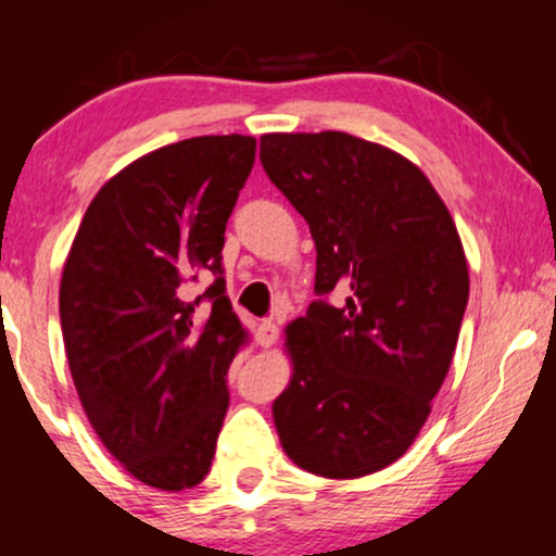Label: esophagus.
Wrapping results in <instances>:
<instances>
[{"instance_id":"1","label":"esophagus","mask_w":556,"mask_h":556,"mask_svg":"<svg viewBox=\"0 0 556 556\" xmlns=\"http://www.w3.org/2000/svg\"><path fill=\"white\" fill-rule=\"evenodd\" d=\"M256 340H258L261 348H271V344L279 340V327L271 321V318H266V321L258 324Z\"/></svg>"}]
</instances>
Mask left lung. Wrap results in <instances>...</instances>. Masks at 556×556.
Wrapping results in <instances>:
<instances>
[{
    "instance_id": "1",
    "label": "left lung",
    "mask_w": 556,
    "mask_h": 556,
    "mask_svg": "<svg viewBox=\"0 0 556 556\" xmlns=\"http://www.w3.org/2000/svg\"><path fill=\"white\" fill-rule=\"evenodd\" d=\"M261 164L308 222L318 295L348 290L285 329L279 442L308 473H376L416 442L450 371L470 290L460 235L429 177L371 140L266 132Z\"/></svg>"
}]
</instances>
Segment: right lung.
<instances>
[{"mask_svg":"<svg viewBox=\"0 0 556 556\" xmlns=\"http://www.w3.org/2000/svg\"><path fill=\"white\" fill-rule=\"evenodd\" d=\"M253 162L251 136L188 138L136 159L96 193L62 269L80 405L146 486L193 489L212 470L229 363L248 342L222 248Z\"/></svg>","mask_w":556,"mask_h":556,"instance_id":"right-lung-1","label":"right lung"}]
</instances>
